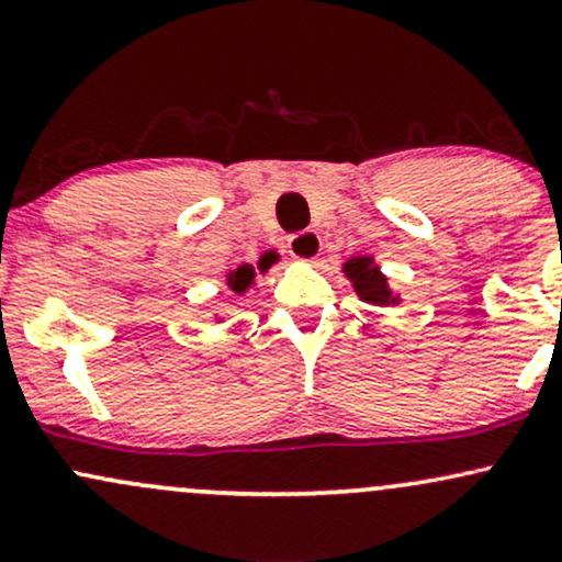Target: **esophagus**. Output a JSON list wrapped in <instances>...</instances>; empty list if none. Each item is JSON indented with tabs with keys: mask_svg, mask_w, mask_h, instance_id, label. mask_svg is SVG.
Wrapping results in <instances>:
<instances>
[{
	"mask_svg": "<svg viewBox=\"0 0 562 562\" xmlns=\"http://www.w3.org/2000/svg\"><path fill=\"white\" fill-rule=\"evenodd\" d=\"M288 250L290 256H293L295 261L301 263H317L319 256H322V240L319 235L314 229H306V232H299V235H293L288 240Z\"/></svg>",
	"mask_w": 562,
	"mask_h": 562,
	"instance_id": "1",
	"label": "esophagus"
}]
</instances>
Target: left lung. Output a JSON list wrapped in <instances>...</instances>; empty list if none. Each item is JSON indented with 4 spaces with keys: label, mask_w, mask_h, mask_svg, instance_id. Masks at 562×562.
Returning a JSON list of instances; mask_svg holds the SVG:
<instances>
[{
    "label": "left lung",
    "mask_w": 562,
    "mask_h": 562,
    "mask_svg": "<svg viewBox=\"0 0 562 562\" xmlns=\"http://www.w3.org/2000/svg\"><path fill=\"white\" fill-rule=\"evenodd\" d=\"M340 272L348 282H351L353 293L359 295V301L370 303V306H398L402 303V293L391 288L389 277L383 274L375 256H351L340 263Z\"/></svg>",
    "instance_id": "1"
}]
</instances>
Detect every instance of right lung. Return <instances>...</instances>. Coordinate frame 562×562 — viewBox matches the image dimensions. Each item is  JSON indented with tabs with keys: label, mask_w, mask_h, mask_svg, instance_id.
Wrapping results in <instances>:
<instances>
[{
	"label": "right lung",
	"mask_w": 562,
	"mask_h": 562,
	"mask_svg": "<svg viewBox=\"0 0 562 562\" xmlns=\"http://www.w3.org/2000/svg\"><path fill=\"white\" fill-rule=\"evenodd\" d=\"M259 272L263 274L261 267ZM224 285H227V290L235 295V299H243V295L256 285V267H250V263H240V267L229 269L227 277H224ZM214 322L216 325L227 322V308H218V312H214Z\"/></svg>",
	"instance_id": "1"
}]
</instances>
